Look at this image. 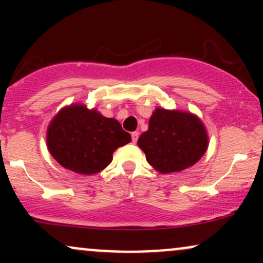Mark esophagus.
<instances>
[{
  "instance_id": "34e87169",
  "label": "esophagus",
  "mask_w": 263,
  "mask_h": 263,
  "mask_svg": "<svg viewBox=\"0 0 263 263\" xmlns=\"http://www.w3.org/2000/svg\"><path fill=\"white\" fill-rule=\"evenodd\" d=\"M135 134H137V132H134V135H135Z\"/></svg>"
}]
</instances>
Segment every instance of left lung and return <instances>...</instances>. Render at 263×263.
Segmentation results:
<instances>
[{"mask_svg":"<svg viewBox=\"0 0 263 263\" xmlns=\"http://www.w3.org/2000/svg\"><path fill=\"white\" fill-rule=\"evenodd\" d=\"M131 142V135L115 119L83 105L63 108L48 128L50 155L66 170L95 174L112 161V153Z\"/></svg>","mask_w":263,"mask_h":263,"instance_id":"1","label":"left lung"}]
</instances>
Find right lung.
I'll return each instance as SVG.
<instances>
[{"instance_id":"obj_1","label":"right lung","mask_w":263,"mask_h":263,"mask_svg":"<svg viewBox=\"0 0 263 263\" xmlns=\"http://www.w3.org/2000/svg\"><path fill=\"white\" fill-rule=\"evenodd\" d=\"M147 162L161 173H173L195 164L208 147L203 123L193 115L156 108L148 131L138 138Z\"/></svg>"}]
</instances>
